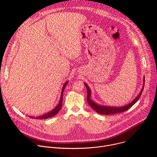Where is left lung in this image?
<instances>
[{
  "label": "left lung",
  "instance_id": "obj_1",
  "mask_svg": "<svg viewBox=\"0 0 157 157\" xmlns=\"http://www.w3.org/2000/svg\"><path fill=\"white\" fill-rule=\"evenodd\" d=\"M84 84L86 87L87 89V101L89 103V105H90L96 112H97L98 113L101 114H104V115H113L120 113H123V112H125V110H128L130 109L132 105L135 104L137 101L139 99L140 97L141 96V94L142 93L144 84H145V78L144 77V83L142 86V88L141 89V91L140 93L138 94V96L136 98V99H134L130 104L121 106V107H113V106H108V105H100L94 101H93L91 98V89L88 86V85L84 82Z\"/></svg>",
  "mask_w": 157,
  "mask_h": 157
}]
</instances>
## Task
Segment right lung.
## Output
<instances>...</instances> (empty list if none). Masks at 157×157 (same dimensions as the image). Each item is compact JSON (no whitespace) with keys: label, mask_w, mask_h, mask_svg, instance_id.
<instances>
[{"label":"right lung","mask_w":157,"mask_h":157,"mask_svg":"<svg viewBox=\"0 0 157 157\" xmlns=\"http://www.w3.org/2000/svg\"><path fill=\"white\" fill-rule=\"evenodd\" d=\"M68 83V81H66V82L64 84V85L63 86V88H62V90H61V97H60L59 103L52 110L50 111L49 113H47V114H44L41 116H37V117H32V116H29V117H30V118H33V119L34 118V119H36L43 120V119H48V118L52 117L55 116V115H56L58 113V112L60 110V109H61L62 103H63V91H64V89L65 87L66 86V85Z\"/></svg>","instance_id":"1"}]
</instances>
